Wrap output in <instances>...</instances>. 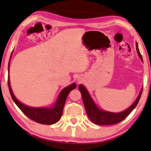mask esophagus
<instances>
[{"mask_svg": "<svg viewBox=\"0 0 151 151\" xmlns=\"http://www.w3.org/2000/svg\"><path fill=\"white\" fill-rule=\"evenodd\" d=\"M78 82H80V80H78Z\"/></svg>", "mask_w": 151, "mask_h": 151, "instance_id": "1", "label": "esophagus"}]
</instances>
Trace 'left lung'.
Returning <instances> with one entry per match:
<instances>
[{
	"label": "left lung",
	"mask_w": 151,
	"mask_h": 151,
	"mask_svg": "<svg viewBox=\"0 0 151 151\" xmlns=\"http://www.w3.org/2000/svg\"><path fill=\"white\" fill-rule=\"evenodd\" d=\"M136 49H137V54L140 58V59L142 60V61H143L142 56L139 52V48H138L137 42H136ZM78 88H79L80 91L82 94V101H83L84 108H85L86 114H87L88 118L90 119V120L92 122L98 125L115 124L120 122L121 121L124 119L137 106L142 93V88L139 92V94L138 95L135 102L126 110L119 113H113L102 110V109L99 108L94 101L93 100L89 93H88L87 89L83 84H80Z\"/></svg>",
	"instance_id": "left-lung-1"
}]
</instances>
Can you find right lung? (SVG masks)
<instances>
[{"mask_svg":"<svg viewBox=\"0 0 151 151\" xmlns=\"http://www.w3.org/2000/svg\"><path fill=\"white\" fill-rule=\"evenodd\" d=\"M11 57L12 54L10 56V59H11ZM9 63L10 60L9 65H8V71H9ZM8 86H9L10 95H11L12 100H14V102L17 105L18 108L22 111V112L24 115H26V116L38 123L42 124L51 125L58 122L61 118L66 99H67V96L69 95L70 91L76 88V84L73 83L64 88L60 92L56 102L53 104L52 107H32L20 102L16 98L13 91H12V87L10 86L9 76H8Z\"/></svg>","mask_w":151,"mask_h":151,"instance_id":"1","label":"right lung"}]
</instances>
